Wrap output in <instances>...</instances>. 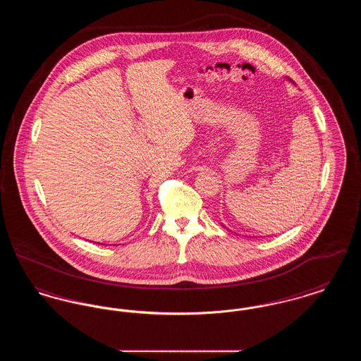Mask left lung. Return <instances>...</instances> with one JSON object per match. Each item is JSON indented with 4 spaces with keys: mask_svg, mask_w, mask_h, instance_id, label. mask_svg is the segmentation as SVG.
Masks as SVG:
<instances>
[{
    "mask_svg": "<svg viewBox=\"0 0 361 361\" xmlns=\"http://www.w3.org/2000/svg\"><path fill=\"white\" fill-rule=\"evenodd\" d=\"M288 80H290V78H288ZM290 81H291V80H290Z\"/></svg>",
    "mask_w": 361,
    "mask_h": 361,
    "instance_id": "obj_1",
    "label": "left lung"
}]
</instances>
